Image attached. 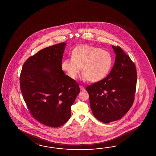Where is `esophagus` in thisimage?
<instances>
[{
	"label": "esophagus",
	"mask_w": 156,
	"mask_h": 156,
	"mask_svg": "<svg viewBox=\"0 0 156 156\" xmlns=\"http://www.w3.org/2000/svg\"><path fill=\"white\" fill-rule=\"evenodd\" d=\"M79 87H80V90H81L82 91H84V90H85V87H83V86H82V85H80V86H79Z\"/></svg>",
	"instance_id": "esophagus-1"
}]
</instances>
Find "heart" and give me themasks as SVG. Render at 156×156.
<instances>
[{
  "label": "heart",
  "instance_id": "obj_1",
  "mask_svg": "<svg viewBox=\"0 0 156 156\" xmlns=\"http://www.w3.org/2000/svg\"><path fill=\"white\" fill-rule=\"evenodd\" d=\"M112 55L105 50L83 44L73 50L72 57L62 62V69L72 79L76 78L83 69L82 79L84 81L100 82L109 73L112 66Z\"/></svg>",
  "mask_w": 156,
  "mask_h": 156
}]
</instances>
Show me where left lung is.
<instances>
[{
    "mask_svg": "<svg viewBox=\"0 0 156 156\" xmlns=\"http://www.w3.org/2000/svg\"><path fill=\"white\" fill-rule=\"evenodd\" d=\"M115 63L105 79L87 87L92 114L105 123L122 118L134 99L136 70L130 58L119 46H112Z\"/></svg>",
    "mask_w": 156,
    "mask_h": 156,
    "instance_id": "1",
    "label": "left lung"
}]
</instances>
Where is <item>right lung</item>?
I'll use <instances>...</instances> for the list:
<instances>
[{
  "label": "right lung",
  "instance_id": "add662e5",
  "mask_svg": "<svg viewBox=\"0 0 156 156\" xmlns=\"http://www.w3.org/2000/svg\"><path fill=\"white\" fill-rule=\"evenodd\" d=\"M66 44L49 46L29 58L20 75L21 92L31 114L38 122L59 127L71 117L79 85L65 74L62 58Z\"/></svg>",
  "mask_w": 156,
  "mask_h": 156
}]
</instances>
